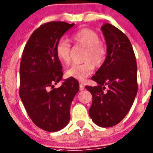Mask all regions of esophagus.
Masks as SVG:
<instances>
[{
    "label": "esophagus",
    "instance_id": "obj_1",
    "mask_svg": "<svg viewBox=\"0 0 153 153\" xmlns=\"http://www.w3.org/2000/svg\"><path fill=\"white\" fill-rule=\"evenodd\" d=\"M85 88V86L83 84H79V90L83 91Z\"/></svg>",
    "mask_w": 153,
    "mask_h": 153
}]
</instances>
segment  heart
<instances>
[{"mask_svg":"<svg viewBox=\"0 0 153 153\" xmlns=\"http://www.w3.org/2000/svg\"><path fill=\"white\" fill-rule=\"evenodd\" d=\"M71 41L74 47L84 48L81 64H74L67 69V76L79 81H84L94 72V65L100 66L104 62L107 55L106 45L100 40V36L91 29L83 28L74 32L71 36ZM55 51L57 58L63 64H69L71 60L72 46L68 41L60 39L56 45Z\"/></svg>","mask_w":153,"mask_h":153,"instance_id":"heart-1","label":"heart"}]
</instances>
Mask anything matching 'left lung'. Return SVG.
I'll list each match as a JSON object with an SVG mask.
<instances>
[{"label": "left lung", "mask_w": 153, "mask_h": 153, "mask_svg": "<svg viewBox=\"0 0 153 153\" xmlns=\"http://www.w3.org/2000/svg\"><path fill=\"white\" fill-rule=\"evenodd\" d=\"M107 44V56L91 78L97 86H86L92 95L89 115L101 127L119 124L131 108L138 92L137 65L129 39L110 24L101 27Z\"/></svg>", "instance_id": "obj_1"}]
</instances>
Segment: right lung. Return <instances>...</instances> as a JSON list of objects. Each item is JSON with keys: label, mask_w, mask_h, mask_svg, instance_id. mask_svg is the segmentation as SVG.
I'll use <instances>...</instances> for the list:
<instances>
[{"label": "right lung", "mask_w": 153, "mask_h": 153, "mask_svg": "<svg viewBox=\"0 0 153 153\" xmlns=\"http://www.w3.org/2000/svg\"><path fill=\"white\" fill-rule=\"evenodd\" d=\"M74 25L64 22L43 24L32 33L23 51L19 96L32 122L46 131L67 126L71 103L79 89L76 79H62V66L55 51L60 38ZM60 80L62 86L54 88Z\"/></svg>", "instance_id": "right-lung-1"}]
</instances>
